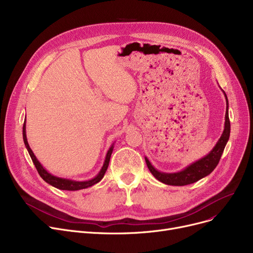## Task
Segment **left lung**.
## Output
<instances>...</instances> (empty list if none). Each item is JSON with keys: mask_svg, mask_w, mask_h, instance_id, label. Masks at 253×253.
Returning a JSON list of instances; mask_svg holds the SVG:
<instances>
[{"mask_svg": "<svg viewBox=\"0 0 253 253\" xmlns=\"http://www.w3.org/2000/svg\"><path fill=\"white\" fill-rule=\"evenodd\" d=\"M224 93V92H223ZM225 95V93H224ZM225 99H227L228 104V98L225 95ZM230 131H231V123L229 119V113H228V106H227V112H225V122H224V130L222 134L217 141L216 145L213 148L206 157L202 158L201 160L195 162L194 164L190 165L189 167L185 168L184 170L177 172V173H163V172L157 171L150 161L147 158L145 159V163L148 165L149 170L151 173L159 180L163 183H166L168 185H185V184H191L199 179H201L208 174H210L212 171L215 169L217 166L220 157L223 153L225 144H227L229 137H230Z\"/></svg>", "mask_w": 253, "mask_h": 253, "instance_id": "left-lung-1", "label": "left lung"}]
</instances>
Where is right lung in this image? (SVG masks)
<instances>
[{"mask_svg":"<svg viewBox=\"0 0 253 253\" xmlns=\"http://www.w3.org/2000/svg\"><path fill=\"white\" fill-rule=\"evenodd\" d=\"M22 135H23V141H24V144L26 149H28L29 151V154L32 158L33 160V163L34 165L36 166L37 168V171L38 173L40 174V176H41L46 182H48L49 184L53 185V187H55L59 190H66V191H78V190H83V189H86V188H89L91 187V185L97 183L98 181H100L105 173L106 169H108V166H109V163H110V159H111V155L113 153V149H114V145H112L111 149L109 150L108 154H106V157H105V161H104V164L100 170V172L98 173V175L96 177H94L93 179H90V180H87V181H75V180H70V179H64V178H60V177H56L54 175H51L50 173H48V172L43 168V166L40 164V162L37 160L36 156L34 155L33 151L31 150L30 145H29V142H28V139H26V134H25V121L23 123V128H22Z\"/></svg>","mask_w":253,"mask_h":253,"instance_id":"obj_1","label":"right lung"}]
</instances>
